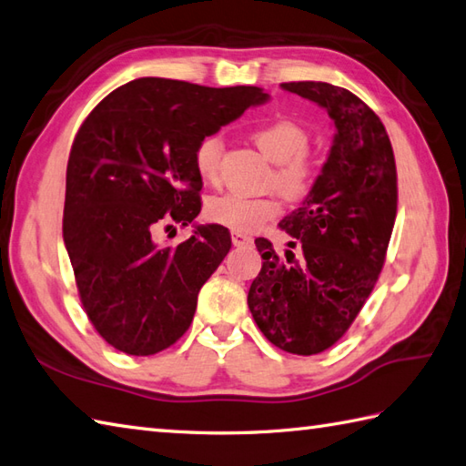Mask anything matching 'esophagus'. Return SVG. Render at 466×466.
Segmentation results:
<instances>
[{
    "label": "esophagus",
    "instance_id": "34e87169",
    "mask_svg": "<svg viewBox=\"0 0 466 466\" xmlns=\"http://www.w3.org/2000/svg\"><path fill=\"white\" fill-rule=\"evenodd\" d=\"M232 242H234V246H250V244H252V238H250L248 234L234 232V234H232Z\"/></svg>",
    "mask_w": 466,
    "mask_h": 466
}]
</instances>
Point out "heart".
<instances>
[{"mask_svg":"<svg viewBox=\"0 0 466 466\" xmlns=\"http://www.w3.org/2000/svg\"><path fill=\"white\" fill-rule=\"evenodd\" d=\"M257 147L275 161L268 186L277 187L287 199H303L313 189L319 177V161L309 149L311 135L303 125L287 116H275L254 125L250 129ZM224 145L220 135H206L194 147V167L206 184H218L222 167ZM282 212L275 196H242L224 194L208 202L206 214L214 224L230 228L234 232H257L275 220Z\"/></svg>","mask_w":466,"mask_h":466,"instance_id":"b5f03b06","label":"heart"}]
</instances>
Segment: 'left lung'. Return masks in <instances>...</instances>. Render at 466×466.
Returning <instances> with one entry per match:
<instances>
[{"label":"left lung","instance_id":"obj_1","mask_svg":"<svg viewBox=\"0 0 466 466\" xmlns=\"http://www.w3.org/2000/svg\"><path fill=\"white\" fill-rule=\"evenodd\" d=\"M327 108L337 135L313 189L280 230L293 236L287 261L257 238L260 275L248 307L279 350L317 355L348 333L384 268L398 212V173L384 123L360 96L329 82H282Z\"/></svg>","mask_w":466,"mask_h":466}]
</instances>
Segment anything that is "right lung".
<instances>
[{"label":"right lung","mask_w":466,"mask_h":466,"mask_svg":"<svg viewBox=\"0 0 466 466\" xmlns=\"http://www.w3.org/2000/svg\"><path fill=\"white\" fill-rule=\"evenodd\" d=\"M267 100L258 86L209 88L139 78L106 95L82 121L66 167L62 236L80 303L115 350L153 355L176 343L198 293L232 248L228 228L198 226L159 248L161 224L202 209L194 147Z\"/></svg>","instance_id":"add662e5"}]
</instances>
